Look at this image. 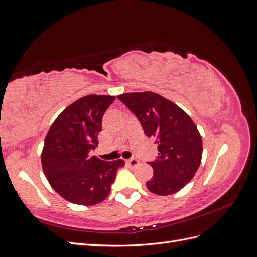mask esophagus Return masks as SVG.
Segmentation results:
<instances>
[{"mask_svg": "<svg viewBox=\"0 0 257 257\" xmlns=\"http://www.w3.org/2000/svg\"><path fill=\"white\" fill-rule=\"evenodd\" d=\"M126 163H127V164H128L130 166H132V167H135V166H137V165H138V161H137L136 159H131V160H127V161H126Z\"/></svg>", "mask_w": 257, "mask_h": 257, "instance_id": "34e87169", "label": "esophagus"}]
</instances>
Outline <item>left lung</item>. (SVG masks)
Wrapping results in <instances>:
<instances>
[{"instance_id":"8db88e82","label":"left lung","mask_w":257,"mask_h":257,"mask_svg":"<svg viewBox=\"0 0 257 257\" xmlns=\"http://www.w3.org/2000/svg\"><path fill=\"white\" fill-rule=\"evenodd\" d=\"M118 98L158 145L157 160L149 163L153 177L146 183L147 189L163 196L183 189L195 176L203 155V141L195 123L180 107L157 93H124Z\"/></svg>"}]
</instances>
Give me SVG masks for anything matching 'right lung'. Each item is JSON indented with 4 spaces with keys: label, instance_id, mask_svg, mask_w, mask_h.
<instances>
[{
    "label": "right lung",
    "instance_id": "obj_1",
    "mask_svg": "<svg viewBox=\"0 0 257 257\" xmlns=\"http://www.w3.org/2000/svg\"><path fill=\"white\" fill-rule=\"evenodd\" d=\"M114 96L87 95L62 111L45 138L42 165L48 182L69 203L92 206L111 190L123 160L111 162L90 157L98 145L102 119Z\"/></svg>",
    "mask_w": 257,
    "mask_h": 257
}]
</instances>
